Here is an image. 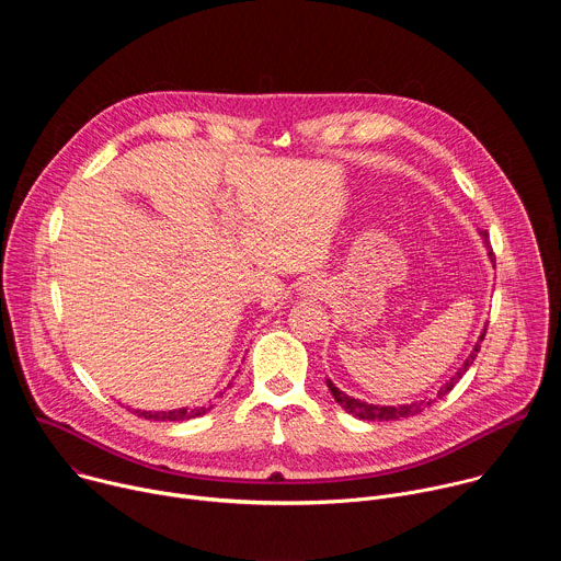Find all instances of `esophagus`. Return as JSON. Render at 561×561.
I'll list each match as a JSON object with an SVG mask.
<instances>
[{"instance_id": "1", "label": "esophagus", "mask_w": 561, "mask_h": 561, "mask_svg": "<svg viewBox=\"0 0 561 561\" xmlns=\"http://www.w3.org/2000/svg\"><path fill=\"white\" fill-rule=\"evenodd\" d=\"M329 290L327 282L319 279V277H312V279H306L304 286H301V293L308 295V297H324Z\"/></svg>"}]
</instances>
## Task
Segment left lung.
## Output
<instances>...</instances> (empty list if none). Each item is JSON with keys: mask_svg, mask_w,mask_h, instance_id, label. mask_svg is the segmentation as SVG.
<instances>
[{"mask_svg": "<svg viewBox=\"0 0 561 561\" xmlns=\"http://www.w3.org/2000/svg\"><path fill=\"white\" fill-rule=\"evenodd\" d=\"M482 239H484V244H486V249H489V257H491V262L495 264V255H493V249H491V244H489V232H482ZM484 337H486V329H484V333L479 335V340H477V344H474V348L470 351V355L466 357V362H463V366L437 390V394H435V399H422V402H413V404H402V407H375V404H366V402H359V399H355V397H348L346 392H342L331 379H327V383H329V388H331V392H333V397H335V402L346 411V413H351L353 417H359V420H368V422H388V420H402V417H411V415H417V413H422L426 407H431L433 402H437V399H442L444 394H448L453 388H455V383L466 375V370L470 368V364L474 362V357H477V353H479V344L484 342Z\"/></svg>", "mask_w": 561, "mask_h": 561, "instance_id": "1", "label": "left lung"}]
</instances>
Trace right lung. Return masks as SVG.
I'll use <instances>...</instances> for the list:
<instances>
[{"label": "right lung", "mask_w": 561, "mask_h": 561, "mask_svg": "<svg viewBox=\"0 0 561 561\" xmlns=\"http://www.w3.org/2000/svg\"><path fill=\"white\" fill-rule=\"evenodd\" d=\"M224 394V392H219ZM213 407H199V409H178V411H135L137 417H144V420H152V422H186V420H193V417H199V415H206Z\"/></svg>", "instance_id": "obj_1"}]
</instances>
